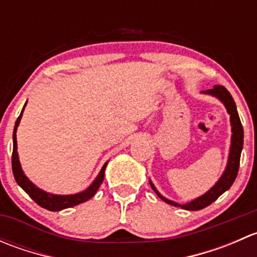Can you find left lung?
I'll return each instance as SVG.
<instances>
[{
	"mask_svg": "<svg viewBox=\"0 0 257 257\" xmlns=\"http://www.w3.org/2000/svg\"><path fill=\"white\" fill-rule=\"evenodd\" d=\"M203 93L214 95V97H216L217 99L221 100V102L224 103L225 108H226L227 113L230 114V123H231V132H232L231 145H230L229 160H227L226 169H225V172L222 173L221 178L219 179V181H217V183L210 189L208 193L199 196V198H196L195 200L190 201V203L183 204V205H181V204L175 203V201L169 200V199L164 198V196H163L162 194L155 189V186L153 185L152 181L149 180L150 186L153 188V190L155 191V194H157L163 201H165V203L170 204V205L173 206H177V208L191 210V211H193V210H201L206 208V206H209L210 204L214 203V201L216 200L221 194H224L225 191L229 190L230 186L234 184L235 179L237 177V173H239L240 155H241V150H242V144H243V129H242V125H241L240 116L236 109V104H235L234 99H232L229 90H227L224 85H214L212 89H208Z\"/></svg>",
	"mask_w": 257,
	"mask_h": 257,
	"instance_id": "left-lung-1",
	"label": "left lung"
}]
</instances>
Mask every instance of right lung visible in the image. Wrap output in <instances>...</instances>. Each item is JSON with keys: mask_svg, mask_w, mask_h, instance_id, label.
Masks as SVG:
<instances>
[{"mask_svg": "<svg viewBox=\"0 0 257 257\" xmlns=\"http://www.w3.org/2000/svg\"><path fill=\"white\" fill-rule=\"evenodd\" d=\"M26 107V104H25ZM23 107V109H25ZM22 112H21L20 116L17 118L16 124H15L14 129V152H12V172H14V177L16 179L17 184L26 191V193L30 195V198L32 200H35L42 208L49 210V211H59V210H63L67 208H72V206H76L78 204L84 203V201L89 200L92 196H94V194L97 193V190L99 189V186L102 185L103 179H104V170L107 167L108 163H105L103 165L102 170L98 174V177L95 178V180L90 184V186L88 189H85L84 191L78 194H73V195H54V194H49L47 191H43L42 189L37 188L32 181H30V179L23 174V170L21 168L20 160H18V153H17V138H16V132L17 126L20 124L21 118H22Z\"/></svg>", "mask_w": 257, "mask_h": 257, "instance_id": "add662e5", "label": "right lung"}]
</instances>
